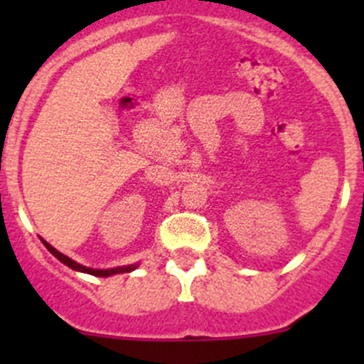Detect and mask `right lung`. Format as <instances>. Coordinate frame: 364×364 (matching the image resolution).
Listing matches in <instances>:
<instances>
[{
  "label": "right lung",
  "instance_id": "add662e5",
  "mask_svg": "<svg viewBox=\"0 0 364 364\" xmlns=\"http://www.w3.org/2000/svg\"><path fill=\"white\" fill-rule=\"evenodd\" d=\"M42 243L46 245L47 250L53 253V255L56 257V259H60L61 262L67 264L68 267H72V269H75V271H82V273L93 274V277H102V278H105V277H111V274H117V273H130V271H134L135 267H137V264H132V266H121V267H114V269H91V267L80 266V264H77L75 260L68 259L67 255H63V253H60V252L56 250V248H53L49 243H46V241H43V240H42Z\"/></svg>",
  "mask_w": 364,
  "mask_h": 364
}]
</instances>
